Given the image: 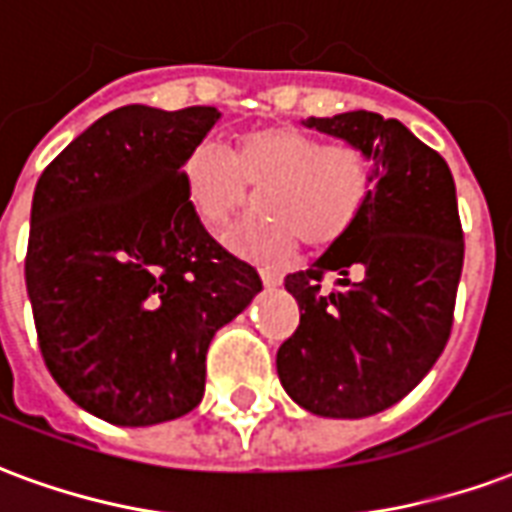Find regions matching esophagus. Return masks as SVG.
I'll return each mask as SVG.
<instances>
[{"instance_id": "obj_1", "label": "esophagus", "mask_w": 512, "mask_h": 512, "mask_svg": "<svg viewBox=\"0 0 512 512\" xmlns=\"http://www.w3.org/2000/svg\"><path fill=\"white\" fill-rule=\"evenodd\" d=\"M261 281H264V286H267V289H275V286H281L283 283V272L264 267V270H261Z\"/></svg>"}]
</instances>
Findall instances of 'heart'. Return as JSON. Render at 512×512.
Wrapping results in <instances>:
<instances>
[{
  "label": "heart",
  "instance_id": "b5f03b06",
  "mask_svg": "<svg viewBox=\"0 0 512 512\" xmlns=\"http://www.w3.org/2000/svg\"><path fill=\"white\" fill-rule=\"evenodd\" d=\"M182 188L210 229L259 193L261 215L237 223L223 242L242 259L286 261L302 240L313 251L346 240L374 199L376 171L354 144H322L289 125H267L242 133L234 155L212 141L190 149Z\"/></svg>",
  "mask_w": 512,
  "mask_h": 512
}]
</instances>
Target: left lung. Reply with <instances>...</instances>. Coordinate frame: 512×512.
Returning <instances> with one entry per match:
<instances>
[{
  "label": "left lung",
  "instance_id": "8db88e82",
  "mask_svg": "<svg viewBox=\"0 0 512 512\" xmlns=\"http://www.w3.org/2000/svg\"><path fill=\"white\" fill-rule=\"evenodd\" d=\"M374 158L376 188L354 231L286 275L300 327L278 349L286 393L313 414L357 420L398 404L420 384L453 330L464 231L445 158L374 111L308 117ZM339 275L333 293L323 275Z\"/></svg>",
  "mask_w": 512,
  "mask_h": 512
}]
</instances>
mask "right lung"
<instances>
[{
  "instance_id": "obj_1",
  "label": "right lung",
  "mask_w": 512,
  "mask_h": 512,
  "mask_svg": "<svg viewBox=\"0 0 512 512\" xmlns=\"http://www.w3.org/2000/svg\"><path fill=\"white\" fill-rule=\"evenodd\" d=\"M220 119L215 106H122L40 174L26 292L48 374L114 425L196 409L207 349L261 292L259 272L193 215L182 163Z\"/></svg>"
}]
</instances>
